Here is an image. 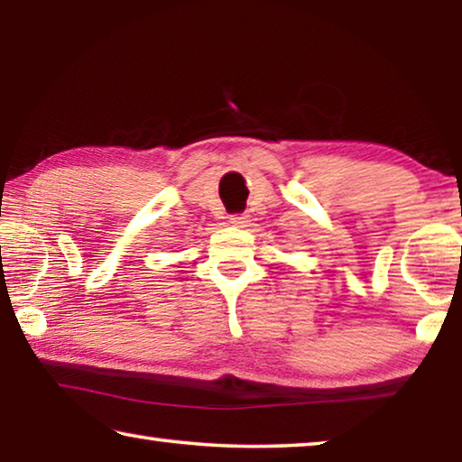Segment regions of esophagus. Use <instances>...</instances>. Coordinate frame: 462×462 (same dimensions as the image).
I'll use <instances>...</instances> for the list:
<instances>
[{
    "label": "esophagus",
    "instance_id": "1",
    "mask_svg": "<svg viewBox=\"0 0 462 462\" xmlns=\"http://www.w3.org/2000/svg\"><path fill=\"white\" fill-rule=\"evenodd\" d=\"M230 224L236 226V228H245L248 224V216L246 214H236V216H230Z\"/></svg>",
    "mask_w": 462,
    "mask_h": 462
}]
</instances>
